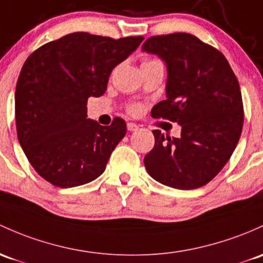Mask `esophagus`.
I'll return each mask as SVG.
<instances>
[{"label":"esophagus","instance_id":"1","mask_svg":"<svg viewBox=\"0 0 263 263\" xmlns=\"http://www.w3.org/2000/svg\"><path fill=\"white\" fill-rule=\"evenodd\" d=\"M126 128H128L129 132H137L138 129H139V126L134 123H128L126 124Z\"/></svg>","mask_w":263,"mask_h":263}]
</instances>
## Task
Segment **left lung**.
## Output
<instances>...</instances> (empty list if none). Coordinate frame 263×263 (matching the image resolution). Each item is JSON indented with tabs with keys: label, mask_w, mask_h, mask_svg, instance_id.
I'll list each match as a JSON object with an SVG mask.
<instances>
[{
	"label": "left lung",
	"mask_w": 263,
	"mask_h": 263,
	"mask_svg": "<svg viewBox=\"0 0 263 263\" xmlns=\"http://www.w3.org/2000/svg\"><path fill=\"white\" fill-rule=\"evenodd\" d=\"M142 49L164 60L168 71L166 99L153 106L152 117L182 126L179 138L153 130L146 171L168 187H203L222 171L241 137L238 80L222 52L191 33L152 36Z\"/></svg>",
	"instance_id": "left-lung-1"
}]
</instances>
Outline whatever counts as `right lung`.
<instances>
[{
  "label": "right lung",
  "instance_id": "1",
  "mask_svg": "<svg viewBox=\"0 0 263 263\" xmlns=\"http://www.w3.org/2000/svg\"><path fill=\"white\" fill-rule=\"evenodd\" d=\"M143 40L74 32L42 45L25 61L15 94L18 142L52 185L78 187L105 171L126 124L121 118L109 126L87 119V99L106 91L112 69Z\"/></svg>",
  "mask_w": 263,
  "mask_h": 263
}]
</instances>
